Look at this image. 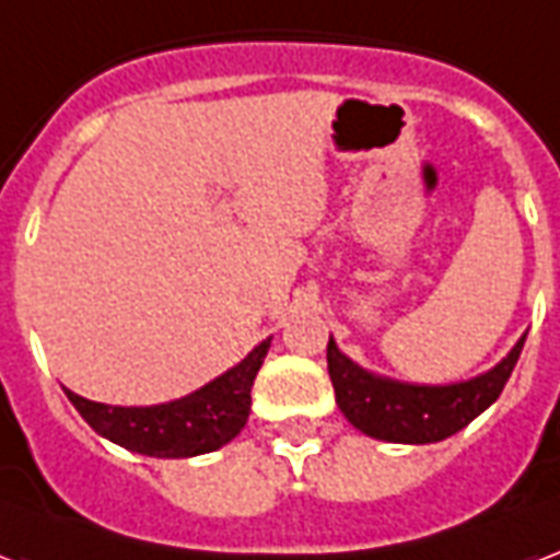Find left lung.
Instances as JSON below:
<instances>
[{
	"label": "left lung",
	"mask_w": 560,
	"mask_h": 560,
	"mask_svg": "<svg viewBox=\"0 0 560 560\" xmlns=\"http://www.w3.org/2000/svg\"><path fill=\"white\" fill-rule=\"evenodd\" d=\"M526 335L493 370L452 384H413L370 373L337 349L328 337V375L337 408L358 432L387 443H438L460 432L497 402L514 373Z\"/></svg>",
	"instance_id": "8db88e82"
}]
</instances>
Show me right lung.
Segmentation results:
<instances>
[{"instance_id":"1","label":"right lung","mask_w":560,"mask_h":560,"mask_svg":"<svg viewBox=\"0 0 560 560\" xmlns=\"http://www.w3.org/2000/svg\"><path fill=\"white\" fill-rule=\"evenodd\" d=\"M270 340H261L241 364L173 402L122 408L91 402L72 390H67V399L93 432L122 450L149 458H194L220 450L241 434L249 420L252 382L267 358Z\"/></svg>"}]
</instances>
